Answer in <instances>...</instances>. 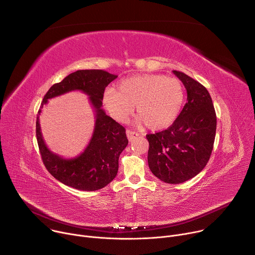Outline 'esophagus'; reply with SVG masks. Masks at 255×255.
<instances>
[{
  "instance_id": "esophagus-1",
  "label": "esophagus",
  "mask_w": 255,
  "mask_h": 255,
  "mask_svg": "<svg viewBox=\"0 0 255 255\" xmlns=\"http://www.w3.org/2000/svg\"><path fill=\"white\" fill-rule=\"evenodd\" d=\"M126 134H127V138L129 141H132L135 137L138 136V133L134 132V131H131V130H126Z\"/></svg>"
}]
</instances>
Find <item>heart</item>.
<instances>
[{"label":"heart","instance_id":"heart-1","mask_svg":"<svg viewBox=\"0 0 255 255\" xmlns=\"http://www.w3.org/2000/svg\"><path fill=\"white\" fill-rule=\"evenodd\" d=\"M103 102L119 122H125L136 106L139 123L146 124L151 130H161L178 117L185 102V88L175 78L137 75L120 81L117 91L107 90Z\"/></svg>","mask_w":255,"mask_h":255}]
</instances>
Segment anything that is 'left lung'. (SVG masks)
<instances>
[{"instance_id": "obj_1", "label": "left lung", "mask_w": 255, "mask_h": 255, "mask_svg": "<svg viewBox=\"0 0 255 255\" xmlns=\"http://www.w3.org/2000/svg\"><path fill=\"white\" fill-rule=\"evenodd\" d=\"M173 74L184 84L188 102L166 130L147 134L148 165L166 184H181L201 172L215 141L217 118L207 89L181 71Z\"/></svg>"}]
</instances>
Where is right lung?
<instances>
[{
  "instance_id": "1",
  "label": "right lung",
  "mask_w": 255,
  "mask_h": 255,
  "mask_svg": "<svg viewBox=\"0 0 255 255\" xmlns=\"http://www.w3.org/2000/svg\"><path fill=\"white\" fill-rule=\"evenodd\" d=\"M117 76L102 69L77 70L54 84L45 94L36 120V137L46 169L60 183L86 192L100 190L115 178L119 156L128 139L125 128L106 115L102 109L106 87ZM71 90H82L89 96L96 113L93 136L85 151L75 159L66 160L50 152L43 140L39 123L41 108L49 98Z\"/></svg>"
}]
</instances>
